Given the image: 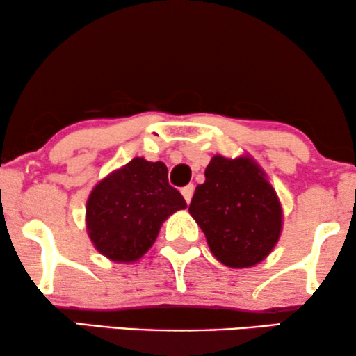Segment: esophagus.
<instances>
[{"label":"esophagus","mask_w":356,"mask_h":356,"mask_svg":"<svg viewBox=\"0 0 356 356\" xmlns=\"http://www.w3.org/2000/svg\"><path fill=\"white\" fill-rule=\"evenodd\" d=\"M193 188H195V187H193L192 184H188V186H186V187H184L182 191H181V192H182V195H184V199H186L187 204H191L192 195H193Z\"/></svg>","instance_id":"1"}]
</instances>
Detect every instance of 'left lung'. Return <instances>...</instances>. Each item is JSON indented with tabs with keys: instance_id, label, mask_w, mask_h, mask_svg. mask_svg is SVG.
<instances>
[{
	"instance_id": "left-lung-1",
	"label": "left lung",
	"mask_w": 356,
	"mask_h": 356,
	"mask_svg": "<svg viewBox=\"0 0 356 356\" xmlns=\"http://www.w3.org/2000/svg\"><path fill=\"white\" fill-rule=\"evenodd\" d=\"M188 211L209 248L228 268H251L281 236L282 209L266 174L250 156H213Z\"/></svg>"
}]
</instances>
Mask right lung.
<instances>
[{
	"instance_id": "obj_1",
	"label": "right lung",
	"mask_w": 356,
	"mask_h": 356,
	"mask_svg": "<svg viewBox=\"0 0 356 356\" xmlns=\"http://www.w3.org/2000/svg\"><path fill=\"white\" fill-rule=\"evenodd\" d=\"M186 207L181 192L169 186L164 163L134 157L93 187L85 222L103 256L134 263L156 241L164 220Z\"/></svg>"
}]
</instances>
